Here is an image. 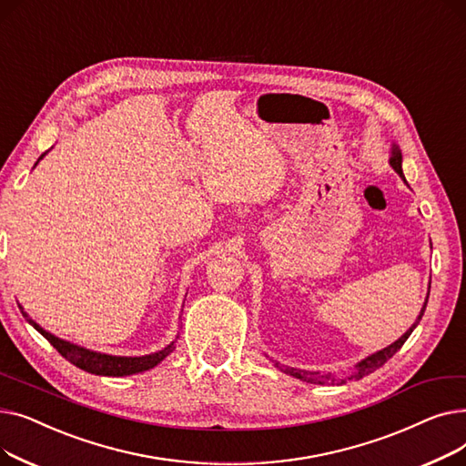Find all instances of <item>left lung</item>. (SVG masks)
Returning <instances> with one entry per match:
<instances>
[{
  "mask_svg": "<svg viewBox=\"0 0 466 466\" xmlns=\"http://www.w3.org/2000/svg\"><path fill=\"white\" fill-rule=\"evenodd\" d=\"M389 164H390V167H393V169L397 171V174L402 177V181L406 183V177H404V174H402V153H400L397 143L390 145V158H389ZM429 292H431V283H429ZM429 292H427V299H425V302H423V308H421V311H420V315H418V319H415V323H413L397 341H393V344L383 348V350H380V351H376V353H372V355H369V357H364L360 362H357L355 369H353L346 378H338V376H334V374H330V372H329V374H319V372H308V370L290 369V366H281L279 362H276L274 366H276V369H279L281 372H285V374H289V376H292V378H297V380H300V381H306V383H319V385H325V383H346L348 380H360V378H364V376H369V374H372L374 370H378L380 366H383L390 357H393V355L404 346V341L410 338V334L413 332V329L420 325L421 317H423V313H425V308H427Z\"/></svg>",
  "mask_w": 466,
  "mask_h": 466,
  "instance_id": "left-lung-1",
  "label": "left lung"
}]
</instances>
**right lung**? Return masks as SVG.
<instances>
[{"label":"right lung","mask_w":466,"mask_h":466,"mask_svg":"<svg viewBox=\"0 0 466 466\" xmlns=\"http://www.w3.org/2000/svg\"><path fill=\"white\" fill-rule=\"evenodd\" d=\"M48 153V151H46ZM43 153L35 166L39 164V160H43V157L46 155ZM34 166V167H35ZM24 319H26L41 336H45L48 341H51L53 348L58 350V353L67 359L71 364H76L77 369L88 372V374H96V376H109V378H120V376H132V374H139V372H145V370H151L155 369V366L158 362H162L171 351L176 350V341H177V336L174 341H169V344L157 351V353H149V355H141V357H118V355H109V353H100V351H92V350H86L83 346H77V344H71V341L67 339H62L55 334H51L48 330H45L43 327H39L32 317L24 311V308L18 304Z\"/></svg>","instance_id":"1"}]
</instances>
